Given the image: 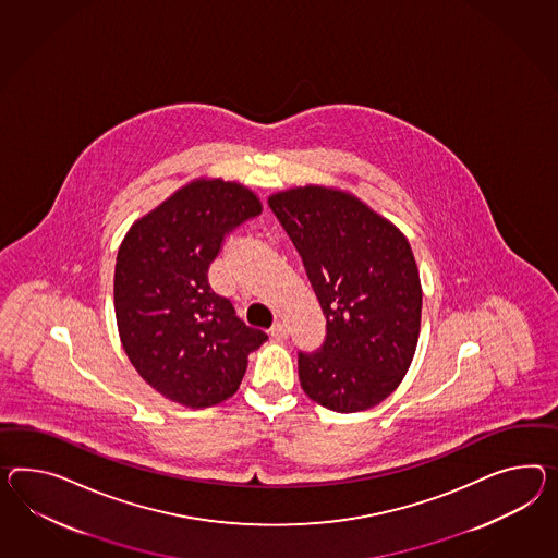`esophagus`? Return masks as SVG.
Masks as SVG:
<instances>
[{
    "label": "esophagus",
    "instance_id": "esophagus-1",
    "mask_svg": "<svg viewBox=\"0 0 558 558\" xmlns=\"http://www.w3.org/2000/svg\"><path fill=\"white\" fill-rule=\"evenodd\" d=\"M287 336H289V331H287L286 324L277 322V324H275V326L271 328L272 340H277V342H283V340H287Z\"/></svg>",
    "mask_w": 558,
    "mask_h": 558
}]
</instances>
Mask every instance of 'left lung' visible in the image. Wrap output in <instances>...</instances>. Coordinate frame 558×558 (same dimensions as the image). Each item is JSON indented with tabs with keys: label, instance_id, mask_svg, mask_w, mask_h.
<instances>
[{
	"label": "left lung",
	"instance_id": "8db88e82",
	"mask_svg": "<svg viewBox=\"0 0 558 558\" xmlns=\"http://www.w3.org/2000/svg\"><path fill=\"white\" fill-rule=\"evenodd\" d=\"M326 315L319 352H300L301 388L336 413L376 407L413 362L423 289L411 244L385 216L338 187L269 196Z\"/></svg>",
	"mask_w": 558,
	"mask_h": 558
}]
</instances>
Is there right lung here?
I'll list each match as a JSON object with an SVG mask.
<instances>
[{
	"label": "right lung",
	"instance_id": "1",
	"mask_svg": "<svg viewBox=\"0 0 558 558\" xmlns=\"http://www.w3.org/2000/svg\"><path fill=\"white\" fill-rule=\"evenodd\" d=\"M253 190L201 178L128 230L114 263V317L133 368L161 397L213 407L241 386L267 333L246 328L208 283L230 230L260 215Z\"/></svg>",
	"mask_w": 558,
	"mask_h": 558
}]
</instances>
